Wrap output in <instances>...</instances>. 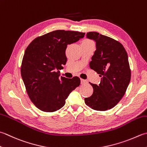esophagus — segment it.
Returning a JSON list of instances; mask_svg holds the SVG:
<instances>
[{"label": "esophagus", "instance_id": "1", "mask_svg": "<svg viewBox=\"0 0 147 147\" xmlns=\"http://www.w3.org/2000/svg\"><path fill=\"white\" fill-rule=\"evenodd\" d=\"M87 83V81L86 80L81 79V84H85V83Z\"/></svg>", "mask_w": 147, "mask_h": 147}]
</instances>
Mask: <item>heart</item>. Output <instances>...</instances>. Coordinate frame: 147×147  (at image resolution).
I'll return each instance as SVG.
<instances>
[{"label": "heart", "mask_w": 147, "mask_h": 147, "mask_svg": "<svg viewBox=\"0 0 147 147\" xmlns=\"http://www.w3.org/2000/svg\"><path fill=\"white\" fill-rule=\"evenodd\" d=\"M82 44L83 45H94L93 42L91 41V40L88 39H85L83 41H82Z\"/></svg>", "instance_id": "heart-1"}]
</instances>
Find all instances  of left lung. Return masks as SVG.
Segmentation results:
<instances>
[{
	"mask_svg": "<svg viewBox=\"0 0 147 147\" xmlns=\"http://www.w3.org/2000/svg\"><path fill=\"white\" fill-rule=\"evenodd\" d=\"M87 37L96 42V50L89 65L102 77L99 85L93 83V94L85 102L94 110L106 111L116 106L124 96L131 80L127 53L123 45L110 37L90 32Z\"/></svg>",
	"mask_w": 147,
	"mask_h": 147,
	"instance_id": "1",
	"label": "left lung"
}]
</instances>
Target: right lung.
Masks as SVG:
<instances>
[{
    "instance_id": "1",
    "label": "right lung",
    "mask_w": 147,
    "mask_h": 147,
    "mask_svg": "<svg viewBox=\"0 0 147 147\" xmlns=\"http://www.w3.org/2000/svg\"><path fill=\"white\" fill-rule=\"evenodd\" d=\"M84 32L57 30L34 39L26 48L21 75L31 101L40 110L54 112L62 108L72 91L80 85L78 76L60 77L67 62L68 45L83 38Z\"/></svg>"
}]
</instances>
